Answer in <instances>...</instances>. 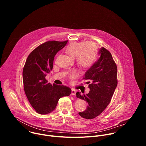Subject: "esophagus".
I'll list each match as a JSON object with an SVG mask.
<instances>
[{
	"mask_svg": "<svg viewBox=\"0 0 146 146\" xmlns=\"http://www.w3.org/2000/svg\"><path fill=\"white\" fill-rule=\"evenodd\" d=\"M76 91L74 89L72 88V93H71V94H72V95H76Z\"/></svg>",
	"mask_w": 146,
	"mask_h": 146,
	"instance_id": "obj_1",
	"label": "esophagus"
}]
</instances>
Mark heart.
Here are the masks:
<instances>
[{
  "label": "heart",
  "instance_id": "heart-1",
  "mask_svg": "<svg viewBox=\"0 0 146 146\" xmlns=\"http://www.w3.org/2000/svg\"><path fill=\"white\" fill-rule=\"evenodd\" d=\"M66 51L74 58L77 66L81 69H88L95 62L97 56L96 46L91 43L72 42L66 48ZM70 79L76 77V73L71 72L69 75Z\"/></svg>",
  "mask_w": 146,
  "mask_h": 146
}]
</instances>
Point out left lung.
I'll return each mask as SVG.
<instances>
[{"label": "left lung", "mask_w": 146, "mask_h": 146, "mask_svg": "<svg viewBox=\"0 0 146 146\" xmlns=\"http://www.w3.org/2000/svg\"><path fill=\"white\" fill-rule=\"evenodd\" d=\"M98 60L86 72L82 79L89 80L88 94L76 93V96L87 102L86 110L78 114L86 119H93L101 114L109 105L117 86V67L111 53L105 47L99 52Z\"/></svg>", "instance_id": "1"}]
</instances>
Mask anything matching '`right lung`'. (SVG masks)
<instances>
[{"instance_id":"1","label":"right lung","mask_w":146,"mask_h":146,"mask_svg":"<svg viewBox=\"0 0 146 146\" xmlns=\"http://www.w3.org/2000/svg\"><path fill=\"white\" fill-rule=\"evenodd\" d=\"M67 43L68 40L46 41L33 50L27 59L23 72L24 91L31 106L38 114L52 112L60 98L71 94L69 87L52 85L46 79L52 69L55 55Z\"/></svg>"}]
</instances>
